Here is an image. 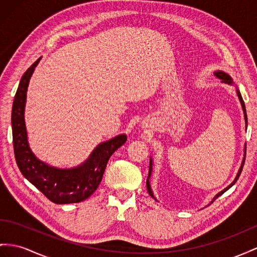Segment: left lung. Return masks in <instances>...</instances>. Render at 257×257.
<instances>
[{"label": "left lung", "mask_w": 257, "mask_h": 257, "mask_svg": "<svg viewBox=\"0 0 257 257\" xmlns=\"http://www.w3.org/2000/svg\"><path fill=\"white\" fill-rule=\"evenodd\" d=\"M215 75H216V77L217 78H219V79H221L222 80V82H225V83H229V84H232V80H231V78H230L227 74H225V72H222V71H216L215 72ZM238 96H239V98H240V102H241V105H242V108H243V111H244V118H245V123H246V126H247V117H246V113H245V105H244V102H243V100H242V96H241V94H240V92L238 91ZM245 154H246V148H245V150H244V159H243V162H242V164H241V167H240V169H239V172H238V174H236V177H235V179L233 180V182L231 183V185L230 186H228L225 190H222L221 192H219L218 194H217L215 197H214V200L212 201V203L217 199V197L218 196H220L221 194H223V192H226L228 189H230L231 188L234 183L236 182V180L239 179V177H240V175H241V172H242V169H243V166H244V162H245ZM151 172H152V161H150V167H149V178H150V176H151ZM149 178H148V180H147V188H148V192H149V194L151 195V196H153L154 197V195H153V192H152V190H151V187H150V181H149Z\"/></svg>", "instance_id": "left-lung-1"}]
</instances>
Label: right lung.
Segmentation results:
<instances>
[{
    "mask_svg": "<svg viewBox=\"0 0 257 257\" xmlns=\"http://www.w3.org/2000/svg\"><path fill=\"white\" fill-rule=\"evenodd\" d=\"M32 64L23 75L13 102V144L17 166L32 185L56 204L79 203L93 193L102 181L109 157L127 141L126 135H119L98 144L82 165L72 169H58L39 161L31 152L27 141L24 110L28 83L36 66Z\"/></svg>",
    "mask_w": 257,
    "mask_h": 257,
    "instance_id": "obj_1",
    "label": "right lung"
}]
</instances>
